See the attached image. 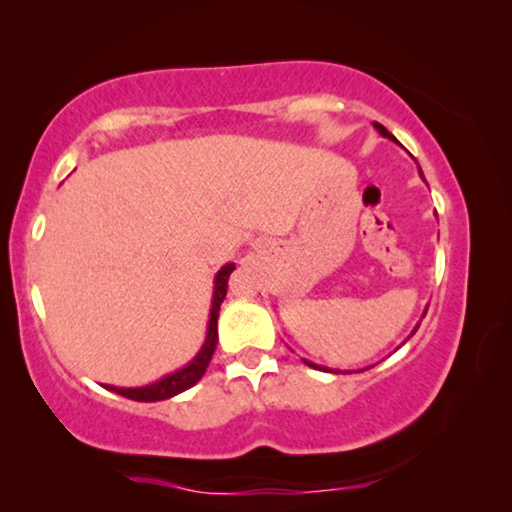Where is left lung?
Segmentation results:
<instances>
[{
  "mask_svg": "<svg viewBox=\"0 0 512 512\" xmlns=\"http://www.w3.org/2000/svg\"><path fill=\"white\" fill-rule=\"evenodd\" d=\"M375 128H377V132H380V135H384V137H389V139H394V137H391L389 135V130L387 128H384V125H380V123H375ZM307 363V366H310V368H319L321 370V366H314V363L312 361H305ZM335 373H338V370H335Z\"/></svg>",
  "mask_w": 512,
  "mask_h": 512,
  "instance_id": "8db88e82",
  "label": "left lung"
}]
</instances>
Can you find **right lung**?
Returning a JSON list of instances; mask_svg holds the SVG:
<instances>
[{
  "mask_svg": "<svg viewBox=\"0 0 512 512\" xmlns=\"http://www.w3.org/2000/svg\"><path fill=\"white\" fill-rule=\"evenodd\" d=\"M233 270H235V265L228 263V265H223L219 272H216L212 312H209L205 345H202L198 356H195V359L188 363V366H184L181 370H174V373L165 375L163 380L146 384V387H128V389H125V387H107V389L116 391V394H121L125 398H132V401L153 403V401H165V398L177 396V394H181V391L191 389L195 382H200V377L205 375L209 361H212V354L216 349V340H219V333H216V321H219L221 303H223V298H226V291H228V277H230V272H233Z\"/></svg>",
  "mask_w": 512,
  "mask_h": 512,
  "instance_id": "1",
  "label": "right lung"
}]
</instances>
